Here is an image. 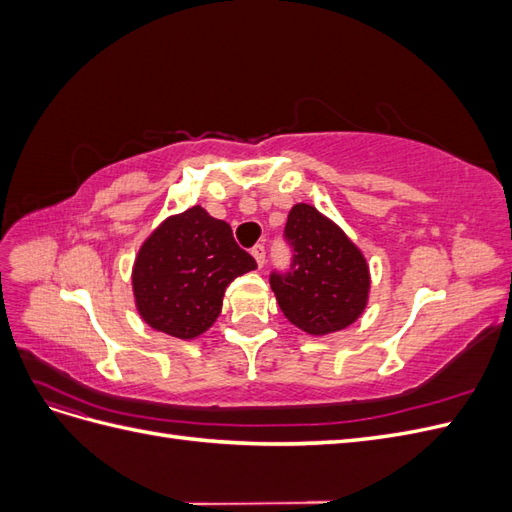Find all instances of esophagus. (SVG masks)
Listing matches in <instances>:
<instances>
[{
    "mask_svg": "<svg viewBox=\"0 0 512 512\" xmlns=\"http://www.w3.org/2000/svg\"><path fill=\"white\" fill-rule=\"evenodd\" d=\"M265 245H262V243H256L254 247H252V256L256 258V262H258V267H262V265H265Z\"/></svg>",
    "mask_w": 512,
    "mask_h": 512,
    "instance_id": "esophagus-1",
    "label": "esophagus"
}]
</instances>
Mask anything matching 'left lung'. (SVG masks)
I'll return each instance as SVG.
<instances>
[{"label": "left lung", "instance_id": "left-lung-1", "mask_svg": "<svg viewBox=\"0 0 512 512\" xmlns=\"http://www.w3.org/2000/svg\"><path fill=\"white\" fill-rule=\"evenodd\" d=\"M284 241L292 252L290 267L269 277L284 316L309 335L346 329L363 314L369 294V271L359 247L303 203L290 209Z\"/></svg>", "mask_w": 512, "mask_h": 512}]
</instances>
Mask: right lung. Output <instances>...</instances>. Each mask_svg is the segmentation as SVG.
Returning <instances> with one entry per match:
<instances>
[{"mask_svg":"<svg viewBox=\"0 0 512 512\" xmlns=\"http://www.w3.org/2000/svg\"><path fill=\"white\" fill-rule=\"evenodd\" d=\"M254 269L256 260L237 245L232 228L192 207L143 243L132 271L136 307L151 329L192 339L218 320L226 286Z\"/></svg>","mask_w":512,"mask_h":512,"instance_id":"obj_1","label":"right lung"}]
</instances>
